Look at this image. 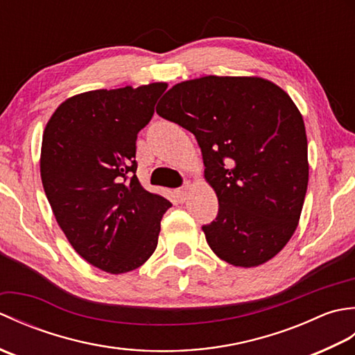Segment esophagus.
Returning a JSON list of instances; mask_svg holds the SVG:
<instances>
[{
  "mask_svg": "<svg viewBox=\"0 0 355 355\" xmlns=\"http://www.w3.org/2000/svg\"><path fill=\"white\" fill-rule=\"evenodd\" d=\"M189 189H191V184L187 183L186 186L180 187V189H177V191H175V195H177L178 201H182V202H183V201L187 198V193H189Z\"/></svg>",
  "mask_w": 355,
  "mask_h": 355,
  "instance_id": "esophagus-1",
  "label": "esophagus"
}]
</instances>
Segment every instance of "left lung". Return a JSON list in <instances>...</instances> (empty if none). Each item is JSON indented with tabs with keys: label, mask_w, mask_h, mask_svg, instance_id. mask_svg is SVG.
Here are the masks:
<instances>
[{
	"label": "left lung",
	"mask_w": 355,
	"mask_h": 355,
	"mask_svg": "<svg viewBox=\"0 0 355 355\" xmlns=\"http://www.w3.org/2000/svg\"><path fill=\"white\" fill-rule=\"evenodd\" d=\"M155 111L201 148L220 205L202 227L212 252L244 268L275 258L297 229L310 172L305 123L291 97L258 76H202L173 85Z\"/></svg>",
	"instance_id": "obj_1"
}]
</instances>
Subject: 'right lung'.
I'll list each match as a JSON object with an SVG mask.
<instances>
[{"label": "right lung", "mask_w": 355, "mask_h": 355, "mask_svg": "<svg viewBox=\"0 0 355 355\" xmlns=\"http://www.w3.org/2000/svg\"><path fill=\"white\" fill-rule=\"evenodd\" d=\"M166 88L154 82L71 96L42 134L41 178L53 215L74 250L111 275L150 258L172 206L135 175L137 134Z\"/></svg>", "instance_id": "right-lung-1"}]
</instances>
